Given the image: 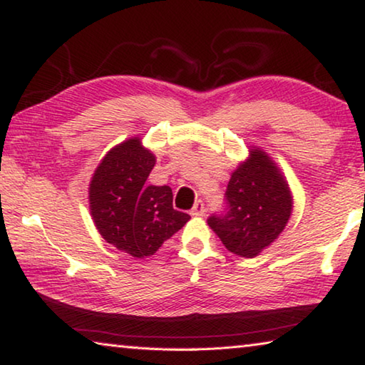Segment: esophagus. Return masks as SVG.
<instances>
[{
    "label": "esophagus",
    "instance_id": "esophagus-1",
    "mask_svg": "<svg viewBox=\"0 0 365 365\" xmlns=\"http://www.w3.org/2000/svg\"><path fill=\"white\" fill-rule=\"evenodd\" d=\"M205 212H206V206H205V202H202L201 200L196 201L193 209H191V211H190V214L191 215H196V217H200V215H202Z\"/></svg>",
    "mask_w": 365,
    "mask_h": 365
}]
</instances>
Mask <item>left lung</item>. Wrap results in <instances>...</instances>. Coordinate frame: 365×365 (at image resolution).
I'll list each match as a JSON object with an SVG mask.
<instances>
[{
    "label": "left lung",
    "instance_id": "obj_1",
    "mask_svg": "<svg viewBox=\"0 0 365 365\" xmlns=\"http://www.w3.org/2000/svg\"><path fill=\"white\" fill-rule=\"evenodd\" d=\"M227 207L207 219L225 248L256 257L279 238L292 215V191L269 154L255 148L233 172L225 191Z\"/></svg>",
    "mask_w": 365,
    "mask_h": 365
}]
</instances>
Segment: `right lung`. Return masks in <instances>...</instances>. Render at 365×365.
Instances as JSON below:
<instances>
[{"label":"right lung","instance_id":"right-lung-1","mask_svg":"<svg viewBox=\"0 0 365 365\" xmlns=\"http://www.w3.org/2000/svg\"><path fill=\"white\" fill-rule=\"evenodd\" d=\"M154 164L156 158L140 138H128L103 158L88 188L98 232L137 259L154 255L190 219L172 206L170 187L145 185Z\"/></svg>","mask_w":365,"mask_h":365}]
</instances>
